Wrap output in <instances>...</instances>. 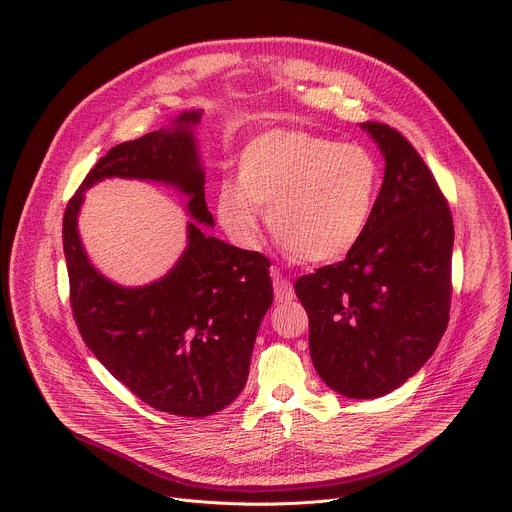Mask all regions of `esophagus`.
<instances>
[{"mask_svg": "<svg viewBox=\"0 0 512 512\" xmlns=\"http://www.w3.org/2000/svg\"><path fill=\"white\" fill-rule=\"evenodd\" d=\"M271 277H273V289H275V300L277 302H287V300L294 298V287H291L289 279H285L279 271H273Z\"/></svg>", "mask_w": 512, "mask_h": 512, "instance_id": "esophagus-1", "label": "esophagus"}]
</instances>
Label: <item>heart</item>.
<instances>
[{
    "mask_svg": "<svg viewBox=\"0 0 512 512\" xmlns=\"http://www.w3.org/2000/svg\"><path fill=\"white\" fill-rule=\"evenodd\" d=\"M381 190L375 154L306 129H273L239 154L237 186L216 190V216L241 245L261 233L257 208L277 245L306 263L346 257L367 231Z\"/></svg>",
    "mask_w": 512,
    "mask_h": 512,
    "instance_id": "heart-1",
    "label": "heart"
}]
</instances>
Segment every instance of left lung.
<instances>
[{
    "instance_id": "8db88e82",
    "label": "left lung",
    "mask_w": 512,
    "mask_h": 512,
    "mask_svg": "<svg viewBox=\"0 0 512 512\" xmlns=\"http://www.w3.org/2000/svg\"><path fill=\"white\" fill-rule=\"evenodd\" d=\"M362 129L387 162L371 223L344 261L302 275L296 296L322 381L350 399H375L413 377L448 328L454 221L409 139L379 121Z\"/></svg>"
}]
</instances>
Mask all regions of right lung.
<instances>
[{
  "mask_svg": "<svg viewBox=\"0 0 512 512\" xmlns=\"http://www.w3.org/2000/svg\"><path fill=\"white\" fill-rule=\"evenodd\" d=\"M182 113L172 131H152L111 148L72 194L62 218L70 308L77 328L105 369L150 407L206 417L243 391L259 324L273 302L269 259L206 237L188 225V249L160 281L121 287L87 259L77 214L83 192L111 176L158 180L190 196L188 210L212 225L192 127Z\"/></svg>",
  "mask_w": 512,
  "mask_h": 512,
  "instance_id": "obj_1",
  "label": "right lung"
}]
</instances>
